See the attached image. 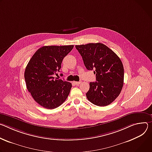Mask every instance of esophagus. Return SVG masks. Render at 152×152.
<instances>
[{
    "label": "esophagus",
    "mask_w": 152,
    "mask_h": 152,
    "mask_svg": "<svg viewBox=\"0 0 152 152\" xmlns=\"http://www.w3.org/2000/svg\"><path fill=\"white\" fill-rule=\"evenodd\" d=\"M74 83L75 84V85H79L81 83V81H74Z\"/></svg>",
    "instance_id": "obj_1"
}]
</instances>
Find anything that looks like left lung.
I'll return each mask as SVG.
<instances>
[{
  "label": "left lung",
  "mask_w": 152,
  "mask_h": 152,
  "mask_svg": "<svg viewBox=\"0 0 152 152\" xmlns=\"http://www.w3.org/2000/svg\"><path fill=\"white\" fill-rule=\"evenodd\" d=\"M86 69L94 70L95 82L89 83L86 93L96 106H106L120 95L124 83V67L120 58L105 45L96 43L76 45Z\"/></svg>",
  "instance_id": "8db88e82"
}]
</instances>
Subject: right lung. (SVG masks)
Masks as SVG:
<instances>
[{
    "instance_id": "obj_1",
    "label": "right lung",
    "mask_w": 152,
    "mask_h": 152,
    "mask_svg": "<svg viewBox=\"0 0 152 152\" xmlns=\"http://www.w3.org/2000/svg\"><path fill=\"white\" fill-rule=\"evenodd\" d=\"M74 45L45 46L39 48L29 61L25 71L28 91L36 102L48 109L63 104L68 96L72 84L54 79L61 69L63 59Z\"/></svg>"
}]
</instances>
